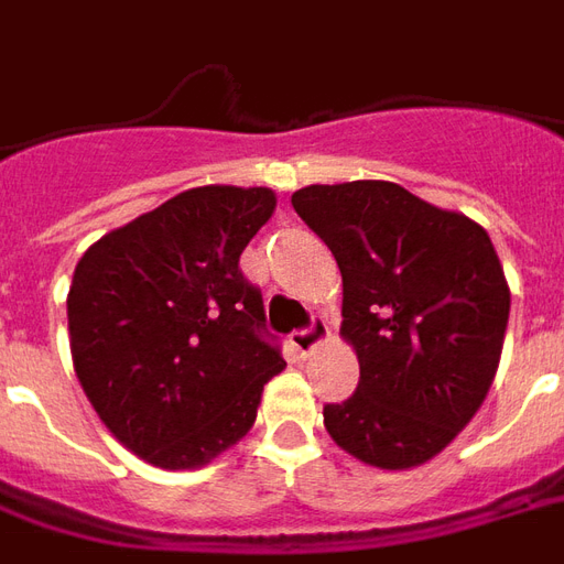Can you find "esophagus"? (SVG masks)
Instances as JSON below:
<instances>
[{
  "label": "esophagus",
  "instance_id": "1",
  "mask_svg": "<svg viewBox=\"0 0 564 564\" xmlns=\"http://www.w3.org/2000/svg\"><path fill=\"white\" fill-rule=\"evenodd\" d=\"M325 337H328V325H325V319H314V323L307 325V328H302V332H293L290 344H293L302 356H311L316 346L323 344Z\"/></svg>",
  "mask_w": 564,
  "mask_h": 564
}]
</instances>
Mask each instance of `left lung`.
<instances>
[{"mask_svg":"<svg viewBox=\"0 0 564 564\" xmlns=\"http://www.w3.org/2000/svg\"><path fill=\"white\" fill-rule=\"evenodd\" d=\"M299 218L344 278L340 335L356 394L323 410L332 440L379 469H412L473 421L494 386L511 293L487 229L394 182L307 185Z\"/></svg>","mask_w":564,"mask_h":564,"instance_id":"obj_1","label":"left lung"}]
</instances>
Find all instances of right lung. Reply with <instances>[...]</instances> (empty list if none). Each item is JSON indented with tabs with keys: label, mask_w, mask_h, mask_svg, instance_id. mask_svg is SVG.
<instances>
[{
	"label": "right lung",
	"mask_w": 564,
	"mask_h": 564,
	"mask_svg": "<svg viewBox=\"0 0 564 564\" xmlns=\"http://www.w3.org/2000/svg\"><path fill=\"white\" fill-rule=\"evenodd\" d=\"M269 187L206 185L112 229L74 269V370L107 431L161 469H197L257 421L286 361L239 257Z\"/></svg>",
	"instance_id": "add662e5"
}]
</instances>
